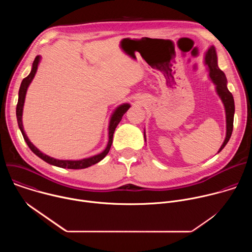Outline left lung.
Returning <instances> with one entry per match:
<instances>
[{
	"label": "left lung",
	"instance_id": "8db88e82",
	"mask_svg": "<svg viewBox=\"0 0 252 252\" xmlns=\"http://www.w3.org/2000/svg\"><path fill=\"white\" fill-rule=\"evenodd\" d=\"M204 63L208 67L209 71V78L211 79L212 83L215 85V89H217V93L220 95V99L222 100V103L225 109V117H226V135L223 143L221 145L219 153H220L223 148L226 146L228 142L232 129H233V117H234V99L232 96V94L228 91L226 85L227 80L223 71L219 67L218 64V55L215 48L211 46L207 52L205 53L204 57ZM146 138V134H145Z\"/></svg>",
	"mask_w": 252,
	"mask_h": 252
}]
</instances>
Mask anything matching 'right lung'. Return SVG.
<instances>
[{
    "label": "right lung",
    "instance_id": "obj_1",
    "mask_svg": "<svg viewBox=\"0 0 252 252\" xmlns=\"http://www.w3.org/2000/svg\"><path fill=\"white\" fill-rule=\"evenodd\" d=\"M41 61V57L37 56L32 63V70L30 75L25 78L22 81L20 90H19V99H18V103H17V110H16V115H17V120H18V125L19 127L22 131V134L24 136L25 141L27 142V145L29 146V148L31 149V151L35 155L38 156L40 158H42L43 160H45L46 162L59 166V167H63V168H69V169H82V168H87L93 164L97 163L98 161H100L107 154H109L112 143H113V136H114V132L116 130V127L118 126V125L120 124V122L122 121L123 116L127 112V110L130 107L129 103H123L120 106H118L117 109L115 110V112L113 113L112 117H111V121H110V125H109V142H107V146L105 148V150L94 157L88 158H84V159H80V160H62V159H56L54 158H51L45 154H43L41 151H39L37 148H35L32 143L30 141V139L28 138L25 130H24V126H23V122H22V116H23V107H24V102H25V97H26V94H27V90L31 84V82L32 81L35 73H37L38 69V65L40 63Z\"/></svg>",
    "mask_w": 252,
    "mask_h": 252
}]
</instances>
